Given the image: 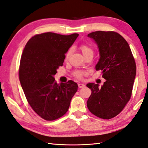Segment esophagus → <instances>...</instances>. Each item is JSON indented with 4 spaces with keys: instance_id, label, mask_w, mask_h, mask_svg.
I'll use <instances>...</instances> for the list:
<instances>
[{
    "instance_id": "obj_1",
    "label": "esophagus",
    "mask_w": 148,
    "mask_h": 148,
    "mask_svg": "<svg viewBox=\"0 0 148 148\" xmlns=\"http://www.w3.org/2000/svg\"><path fill=\"white\" fill-rule=\"evenodd\" d=\"M85 86V85H84L83 83H79L78 84V87L79 88H84Z\"/></svg>"
}]
</instances>
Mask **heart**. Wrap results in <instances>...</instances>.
Here are the masks:
<instances>
[{"label":"heart","instance_id":"heart-1","mask_svg":"<svg viewBox=\"0 0 148 148\" xmlns=\"http://www.w3.org/2000/svg\"><path fill=\"white\" fill-rule=\"evenodd\" d=\"M80 49L82 52V54H83V56L85 57L88 56V55H90V54L94 55V49L88 45H81ZM71 53H72V49H69L65 55V60H67L69 59V58L70 57ZM84 74H85V72L81 71H76L74 72V76L76 77L79 78L80 79V78L82 77Z\"/></svg>","mask_w":148,"mask_h":148}]
</instances>
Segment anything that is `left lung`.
I'll list each match as a JSON object with an SVG mask.
<instances>
[{
  "instance_id": "8db88e82",
  "label": "left lung",
  "mask_w": 148,
  "mask_h": 148,
  "mask_svg": "<svg viewBox=\"0 0 148 148\" xmlns=\"http://www.w3.org/2000/svg\"><path fill=\"white\" fill-rule=\"evenodd\" d=\"M97 45L99 59L95 66L102 71L106 79L99 84L86 86L92 94L86 103L92 114L104 119L117 115L132 95L136 76V65L131 49L124 38L114 31H95L88 34Z\"/></svg>"
}]
</instances>
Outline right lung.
Returning <instances> with one entry per match:
<instances>
[{
    "label": "right lung",
    "instance_id": "1",
    "mask_svg": "<svg viewBox=\"0 0 148 148\" xmlns=\"http://www.w3.org/2000/svg\"><path fill=\"white\" fill-rule=\"evenodd\" d=\"M79 34L62 35L54 33L36 34L26 43L20 60L19 79L29 104L47 121L66 114L77 84L55 82L57 69L62 66L65 54Z\"/></svg>",
    "mask_w": 148,
    "mask_h": 148
}]
</instances>
